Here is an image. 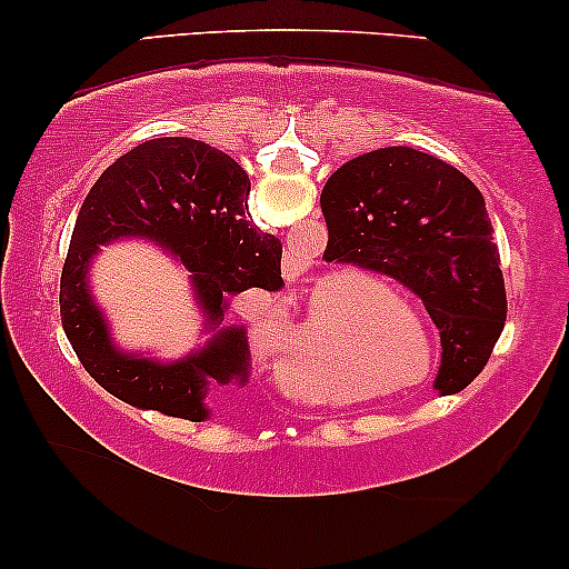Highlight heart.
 <instances>
[{"label":"heart","instance_id":"1","mask_svg":"<svg viewBox=\"0 0 569 569\" xmlns=\"http://www.w3.org/2000/svg\"><path fill=\"white\" fill-rule=\"evenodd\" d=\"M388 300L383 298V295H376V292H357L352 295L345 302V323L339 326L337 331L329 333L321 345L313 347V352H321V349H337L341 341H345L347 337H352L355 329H360L362 323L372 321V318H380L383 313H388ZM376 352L380 357H386V360H399V357H393V341H380V345H376Z\"/></svg>","mask_w":569,"mask_h":569}]
</instances>
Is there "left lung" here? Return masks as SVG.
I'll return each mask as SVG.
<instances>
[{
    "label": "left lung",
    "mask_w": 569,
    "mask_h": 569,
    "mask_svg": "<svg viewBox=\"0 0 569 569\" xmlns=\"http://www.w3.org/2000/svg\"><path fill=\"white\" fill-rule=\"evenodd\" d=\"M326 259L396 279L440 329L435 388L463 391L500 339L508 298L481 191L448 162L411 147L349 160L323 186Z\"/></svg>",
    "instance_id": "obj_1"
}]
</instances>
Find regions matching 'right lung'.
Masks as SVG:
<instances>
[{"instance_id": "1", "label": "right lung", "mask_w": 569, "mask_h": 569, "mask_svg": "<svg viewBox=\"0 0 569 569\" xmlns=\"http://www.w3.org/2000/svg\"><path fill=\"white\" fill-rule=\"evenodd\" d=\"M248 173L230 154L189 137L147 139L103 170L77 214L61 271V326L82 368L116 399L137 409L201 422L209 386L248 380V337L228 326L181 362L123 355L88 292L84 271L98 246L142 236L173 251L191 271L207 321L220 326L232 295L279 292L282 243L248 217Z\"/></svg>"}]
</instances>
